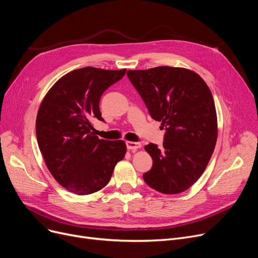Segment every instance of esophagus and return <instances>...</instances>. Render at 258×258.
I'll return each instance as SVG.
<instances>
[{"mask_svg":"<svg viewBox=\"0 0 258 258\" xmlns=\"http://www.w3.org/2000/svg\"><path fill=\"white\" fill-rule=\"evenodd\" d=\"M126 148L131 151H136L137 149L141 148L140 142H133V141H126Z\"/></svg>","mask_w":258,"mask_h":258,"instance_id":"1","label":"esophagus"}]
</instances>
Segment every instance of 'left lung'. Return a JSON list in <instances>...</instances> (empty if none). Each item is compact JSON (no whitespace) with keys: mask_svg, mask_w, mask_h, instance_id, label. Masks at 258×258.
Instances as JSON below:
<instances>
[{"mask_svg":"<svg viewBox=\"0 0 258 258\" xmlns=\"http://www.w3.org/2000/svg\"><path fill=\"white\" fill-rule=\"evenodd\" d=\"M127 77L151 117L165 128L163 148L144 147L153 159L144 181L163 194L181 193L203 175L215 149L217 116L210 88L181 67L127 71Z\"/></svg>","mask_w":258,"mask_h":258,"instance_id":"left-lung-1","label":"left lung"}]
</instances>
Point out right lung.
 <instances>
[{"instance_id":"add662e5","label":"right lung","mask_w":258,"mask_h":258,"mask_svg":"<svg viewBox=\"0 0 258 258\" xmlns=\"http://www.w3.org/2000/svg\"><path fill=\"white\" fill-rule=\"evenodd\" d=\"M125 72L91 66L75 70L53 84L39 107V149L53 178L70 192L88 195L100 191L117 162L124 158L125 142L99 139L92 132V120L104 121L100 98Z\"/></svg>"}]
</instances>
